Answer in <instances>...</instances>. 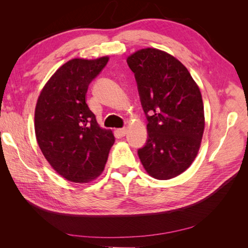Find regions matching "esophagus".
Returning a JSON list of instances; mask_svg holds the SVG:
<instances>
[{
    "instance_id": "34e87169",
    "label": "esophagus",
    "mask_w": 248,
    "mask_h": 248,
    "mask_svg": "<svg viewBox=\"0 0 248 248\" xmlns=\"http://www.w3.org/2000/svg\"><path fill=\"white\" fill-rule=\"evenodd\" d=\"M117 131H118V133H119L120 136H121V137H125V134L127 133V129L125 128V127H124V128H120V129H118Z\"/></svg>"
}]
</instances>
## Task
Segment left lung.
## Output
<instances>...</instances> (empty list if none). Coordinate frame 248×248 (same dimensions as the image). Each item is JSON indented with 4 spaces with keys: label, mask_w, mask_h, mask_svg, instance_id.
<instances>
[{
    "label": "left lung",
    "mask_w": 248,
    "mask_h": 248,
    "mask_svg": "<svg viewBox=\"0 0 248 248\" xmlns=\"http://www.w3.org/2000/svg\"><path fill=\"white\" fill-rule=\"evenodd\" d=\"M134 73L148 140L138 153L142 167L157 180L181 175L196 159L205 128L198 84L174 56L153 47L127 58Z\"/></svg>",
    "instance_id": "obj_1"
}]
</instances>
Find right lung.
Segmentation results:
<instances>
[{
  "instance_id": "1",
  "label": "right lung",
  "mask_w": 248,
  "mask_h": 248,
  "mask_svg": "<svg viewBox=\"0 0 248 248\" xmlns=\"http://www.w3.org/2000/svg\"><path fill=\"white\" fill-rule=\"evenodd\" d=\"M108 59L69 60L52 74L37 99V142L50 167L71 182L88 183L99 177L115 142L114 133L100 127L86 103L90 82Z\"/></svg>"
}]
</instances>
